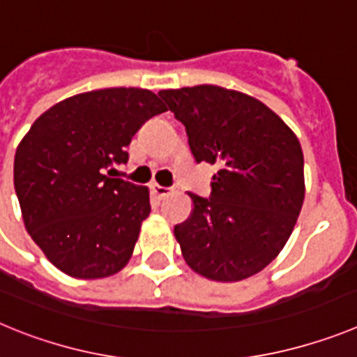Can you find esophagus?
I'll list each match as a JSON object with an SVG mask.
<instances>
[{
    "mask_svg": "<svg viewBox=\"0 0 357 357\" xmlns=\"http://www.w3.org/2000/svg\"><path fill=\"white\" fill-rule=\"evenodd\" d=\"M151 191H153V195H155L157 198H164L173 193V188H164V185L153 184L151 185Z\"/></svg>",
    "mask_w": 357,
    "mask_h": 357,
    "instance_id": "obj_1",
    "label": "esophagus"
}]
</instances>
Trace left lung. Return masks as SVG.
<instances>
[{
    "mask_svg": "<svg viewBox=\"0 0 357 357\" xmlns=\"http://www.w3.org/2000/svg\"><path fill=\"white\" fill-rule=\"evenodd\" d=\"M185 127L197 162L218 168L211 197L188 193L193 209L173 232L198 275L238 282L284 248L304 204V155L295 132L241 91L202 84L160 91Z\"/></svg>",
    "mask_w": 357,
    "mask_h": 357,
    "instance_id": "1",
    "label": "left lung"
}]
</instances>
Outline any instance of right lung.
Masks as SVG:
<instances>
[{
    "instance_id": "1",
    "label": "right lung",
    "mask_w": 357,
    "mask_h": 357,
    "mask_svg": "<svg viewBox=\"0 0 357 357\" xmlns=\"http://www.w3.org/2000/svg\"><path fill=\"white\" fill-rule=\"evenodd\" d=\"M155 93L112 87L75 94L33 121L14 159V188L28 234L75 279H103L130 261L150 191L107 168L127 162L144 123L166 112Z\"/></svg>"
}]
</instances>
